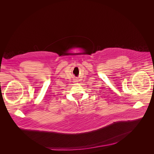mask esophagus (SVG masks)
<instances>
[{
    "label": "esophagus",
    "instance_id": "esophagus-1",
    "mask_svg": "<svg viewBox=\"0 0 154 154\" xmlns=\"http://www.w3.org/2000/svg\"><path fill=\"white\" fill-rule=\"evenodd\" d=\"M78 82V81H77V80H76V81H74V82H76H76Z\"/></svg>",
    "mask_w": 154,
    "mask_h": 154
}]
</instances>
